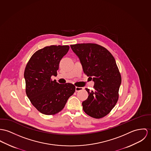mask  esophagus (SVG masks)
<instances>
[{
    "instance_id": "34e87169",
    "label": "esophagus",
    "mask_w": 151,
    "mask_h": 151,
    "mask_svg": "<svg viewBox=\"0 0 151 151\" xmlns=\"http://www.w3.org/2000/svg\"><path fill=\"white\" fill-rule=\"evenodd\" d=\"M83 89V88L81 87H75V91H79L82 90Z\"/></svg>"
}]
</instances>
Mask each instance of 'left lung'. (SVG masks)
<instances>
[{
    "label": "left lung",
    "mask_w": 151,
    "mask_h": 151,
    "mask_svg": "<svg viewBox=\"0 0 151 151\" xmlns=\"http://www.w3.org/2000/svg\"><path fill=\"white\" fill-rule=\"evenodd\" d=\"M70 47L78 57L84 73L94 82L93 91L85 88L88 96L82 102L83 109L91 117H104L119 98L122 79L116 61L109 51L97 44H76Z\"/></svg>",
    "instance_id": "left-lung-1"
}]
</instances>
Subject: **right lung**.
Instances as JSON below:
<instances>
[{"label": "right lung", "instance_id": "obj_1", "mask_svg": "<svg viewBox=\"0 0 151 151\" xmlns=\"http://www.w3.org/2000/svg\"><path fill=\"white\" fill-rule=\"evenodd\" d=\"M69 46H47L36 51L24 71L26 94L34 106L43 114L54 115L65 106L68 99L75 93L71 83L59 84L51 81Z\"/></svg>", "mask_w": 151, "mask_h": 151}]
</instances>
